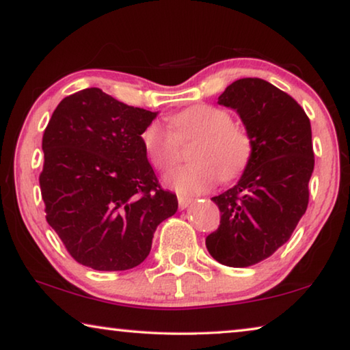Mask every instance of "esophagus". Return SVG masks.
Masks as SVG:
<instances>
[{
  "label": "esophagus",
  "mask_w": 350,
  "mask_h": 350,
  "mask_svg": "<svg viewBox=\"0 0 350 350\" xmlns=\"http://www.w3.org/2000/svg\"><path fill=\"white\" fill-rule=\"evenodd\" d=\"M177 202H179V208L180 210H185L187 206L193 202L191 198H187V196H177Z\"/></svg>",
  "instance_id": "1"
}]
</instances>
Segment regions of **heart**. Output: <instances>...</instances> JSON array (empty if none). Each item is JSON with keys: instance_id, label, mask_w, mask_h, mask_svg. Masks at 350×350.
<instances>
[{"instance_id": "b5f03b06", "label": "heart", "mask_w": 350, "mask_h": 350, "mask_svg": "<svg viewBox=\"0 0 350 350\" xmlns=\"http://www.w3.org/2000/svg\"><path fill=\"white\" fill-rule=\"evenodd\" d=\"M173 131L161 122L148 123L140 140L150 162L168 171L180 157L179 142L198 139L189 151L193 163L177 168L167 183L180 194L208 191L221 179H238L252 161L253 140L245 128L234 125L228 111L211 105H196L171 118Z\"/></svg>"}]
</instances>
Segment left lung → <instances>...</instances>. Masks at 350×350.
Returning <instances> with one entry per match:
<instances>
[{
  "label": "left lung",
  "instance_id": "1",
  "mask_svg": "<svg viewBox=\"0 0 350 350\" xmlns=\"http://www.w3.org/2000/svg\"><path fill=\"white\" fill-rule=\"evenodd\" d=\"M217 103L238 112L253 154L239 182L211 198L221 224L205 245L217 262L248 267L286 244L307 210L315 167L310 120L295 98L260 79L233 81Z\"/></svg>",
  "mask_w": 350,
  "mask_h": 350
}]
</instances>
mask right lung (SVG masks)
<instances>
[{
  "instance_id": "add662e5",
  "label": "right lung",
  "mask_w": 350,
  "mask_h": 350,
  "mask_svg": "<svg viewBox=\"0 0 350 350\" xmlns=\"http://www.w3.org/2000/svg\"><path fill=\"white\" fill-rule=\"evenodd\" d=\"M156 116L88 88L63 98L47 123L40 174L46 221L81 265L137 267L157 225L177 211L140 140Z\"/></svg>"
}]
</instances>
